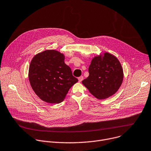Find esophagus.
<instances>
[{"label":"esophagus","mask_w":151,"mask_h":151,"mask_svg":"<svg viewBox=\"0 0 151 151\" xmlns=\"http://www.w3.org/2000/svg\"><path fill=\"white\" fill-rule=\"evenodd\" d=\"M83 79H84V78H83V76H81L80 77H79L78 78V81H79V83H81V82L83 80Z\"/></svg>","instance_id":"34e87169"}]
</instances>
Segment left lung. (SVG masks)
<instances>
[{
  "label": "left lung",
  "instance_id": "obj_1",
  "mask_svg": "<svg viewBox=\"0 0 151 151\" xmlns=\"http://www.w3.org/2000/svg\"><path fill=\"white\" fill-rule=\"evenodd\" d=\"M89 76L82 83L96 98L103 99L114 94L120 87L123 78L119 61L110 53L95 57L88 68Z\"/></svg>",
  "mask_w": 151,
  "mask_h": 151
}]
</instances>
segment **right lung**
I'll list each match as a JSON object with an SVG mask.
<instances>
[{"mask_svg":"<svg viewBox=\"0 0 151 151\" xmlns=\"http://www.w3.org/2000/svg\"><path fill=\"white\" fill-rule=\"evenodd\" d=\"M64 60L63 54L55 50H47L36 55L31 62V86L35 94L45 102H61L71 87L78 81Z\"/></svg>","mask_w":151,"mask_h":151,"instance_id":"obj_1","label":"right lung"}]
</instances>
